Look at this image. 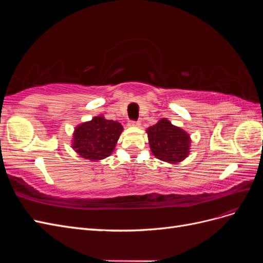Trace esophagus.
Returning <instances> with one entry per match:
<instances>
[{"label":"esophagus","mask_w":263,"mask_h":263,"mask_svg":"<svg viewBox=\"0 0 263 263\" xmlns=\"http://www.w3.org/2000/svg\"><path fill=\"white\" fill-rule=\"evenodd\" d=\"M128 126L129 127H139L140 126V123L139 122H135V121H130L128 123Z\"/></svg>","instance_id":"34e87169"}]
</instances>
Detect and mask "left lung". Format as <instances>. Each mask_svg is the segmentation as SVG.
Instances as JSON below:
<instances>
[{
  "label": "left lung",
  "instance_id": "8db88e82",
  "mask_svg": "<svg viewBox=\"0 0 263 263\" xmlns=\"http://www.w3.org/2000/svg\"><path fill=\"white\" fill-rule=\"evenodd\" d=\"M151 153L157 159L169 163H178L189 156L191 138L180 127L162 118L147 129Z\"/></svg>",
  "mask_w": 263,
  "mask_h": 263
}]
</instances>
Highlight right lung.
<instances>
[{
  "label": "right lung",
  "instance_id": "obj_1",
  "mask_svg": "<svg viewBox=\"0 0 263 263\" xmlns=\"http://www.w3.org/2000/svg\"><path fill=\"white\" fill-rule=\"evenodd\" d=\"M123 129L118 122L109 121L103 115L95 116L76 127L72 148L81 158L102 160L113 153Z\"/></svg>",
  "mask_w": 263,
  "mask_h": 263
}]
</instances>
